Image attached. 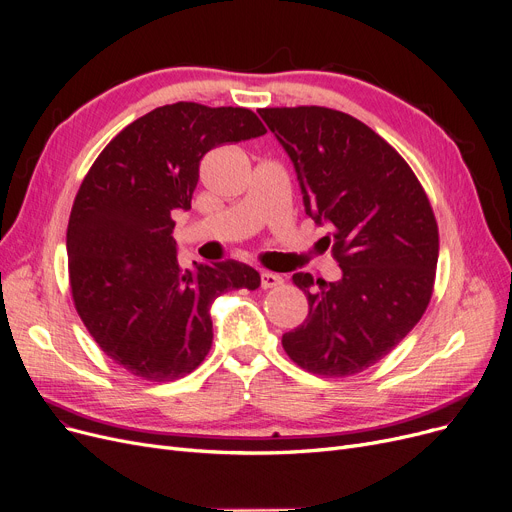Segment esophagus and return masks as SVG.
Instances as JSON below:
<instances>
[{"label": "esophagus", "mask_w": 512, "mask_h": 512, "mask_svg": "<svg viewBox=\"0 0 512 512\" xmlns=\"http://www.w3.org/2000/svg\"><path fill=\"white\" fill-rule=\"evenodd\" d=\"M282 284V276L272 272H261V288H276Z\"/></svg>", "instance_id": "obj_1"}]
</instances>
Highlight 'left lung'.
I'll return each instance as SVG.
<instances>
[{
	"mask_svg": "<svg viewBox=\"0 0 512 512\" xmlns=\"http://www.w3.org/2000/svg\"><path fill=\"white\" fill-rule=\"evenodd\" d=\"M259 116L292 161L307 215L332 228L324 238L342 270L336 282L292 276L309 315L282 346L311 373H359L415 328L432 299L440 249L432 205L407 161L357 118L317 105Z\"/></svg>",
	"mask_w": 512,
	"mask_h": 512,
	"instance_id": "8db88e82",
	"label": "left lung"
}]
</instances>
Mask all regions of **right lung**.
<instances>
[{"label": "right lung", "instance_id": "right-lung-1", "mask_svg": "<svg viewBox=\"0 0 512 512\" xmlns=\"http://www.w3.org/2000/svg\"><path fill=\"white\" fill-rule=\"evenodd\" d=\"M261 134L245 107L178 101L128 124L80 184L66 234L72 299L101 351L137 378L172 382L197 369L213 340V301L261 284L232 259L182 270L172 236L203 155Z\"/></svg>", "mask_w": 512, "mask_h": 512}]
</instances>
